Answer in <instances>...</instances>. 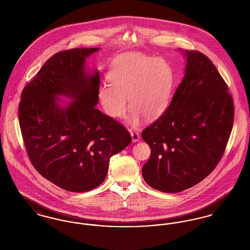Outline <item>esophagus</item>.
I'll return each instance as SVG.
<instances>
[{
  "mask_svg": "<svg viewBox=\"0 0 250 250\" xmlns=\"http://www.w3.org/2000/svg\"><path fill=\"white\" fill-rule=\"evenodd\" d=\"M130 135L132 137V141L133 143H136V142H139L140 141V134L136 131L130 130Z\"/></svg>",
  "mask_w": 250,
  "mask_h": 250,
  "instance_id": "34e87169",
  "label": "esophagus"
}]
</instances>
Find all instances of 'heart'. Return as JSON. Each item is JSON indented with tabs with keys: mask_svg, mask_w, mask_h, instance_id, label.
Wrapping results in <instances>:
<instances>
[{
	"mask_svg": "<svg viewBox=\"0 0 250 250\" xmlns=\"http://www.w3.org/2000/svg\"><path fill=\"white\" fill-rule=\"evenodd\" d=\"M107 79L109 84L100 85L98 96L112 118L124 117L130 103L133 110L127 121L138 125L142 118L158 119L168 106L173 72L165 60L140 52L126 53L111 62Z\"/></svg>",
	"mask_w": 250,
	"mask_h": 250,
	"instance_id": "1",
	"label": "heart"
}]
</instances>
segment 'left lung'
Returning <instances> with one entry per match:
<instances>
[{
    "mask_svg": "<svg viewBox=\"0 0 250 250\" xmlns=\"http://www.w3.org/2000/svg\"><path fill=\"white\" fill-rule=\"evenodd\" d=\"M184 54L185 77L169 106L142 132L151 148L143 179L166 193L206 178L222 158L233 125L232 97L212 61L197 50Z\"/></svg>",
    "mask_w": 250,
    "mask_h": 250,
    "instance_id": "left-lung-1",
    "label": "left lung"
}]
</instances>
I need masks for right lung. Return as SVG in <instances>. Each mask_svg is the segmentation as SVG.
<instances>
[{
    "label": "right lung",
    "mask_w": 250,
    "mask_h": 250,
    "mask_svg": "<svg viewBox=\"0 0 250 250\" xmlns=\"http://www.w3.org/2000/svg\"><path fill=\"white\" fill-rule=\"evenodd\" d=\"M99 48H72L51 56L24 87L19 121L36 170L64 190L86 192L107 176L110 157L132 142L119 122L97 109L99 74L85 59ZM58 95L74 100L62 107Z\"/></svg>",
    "instance_id": "right-lung-1"
}]
</instances>
